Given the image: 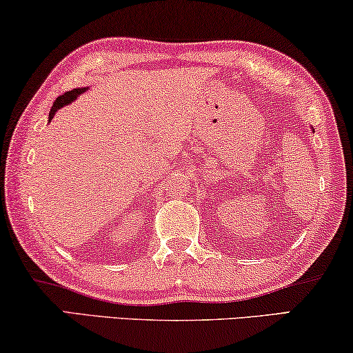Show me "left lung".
Segmentation results:
<instances>
[{"label":"left lung","instance_id":"8db88e82","mask_svg":"<svg viewBox=\"0 0 353 353\" xmlns=\"http://www.w3.org/2000/svg\"><path fill=\"white\" fill-rule=\"evenodd\" d=\"M312 131H314V129H312Z\"/></svg>","mask_w":353,"mask_h":353}]
</instances>
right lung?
<instances>
[{
  "mask_svg": "<svg viewBox=\"0 0 353 353\" xmlns=\"http://www.w3.org/2000/svg\"><path fill=\"white\" fill-rule=\"evenodd\" d=\"M86 91H88V88H75V89H72V91L62 94L61 97H57L56 102H54L52 108H51V112H49V120L48 121H51L52 118H54V115H56V113L61 110L62 107H65V105H68V103L75 102L77 99L81 96L83 92H86Z\"/></svg>",
  "mask_w": 353,
  "mask_h": 353,
  "instance_id": "add662e5",
  "label": "right lung"
}]
</instances>
